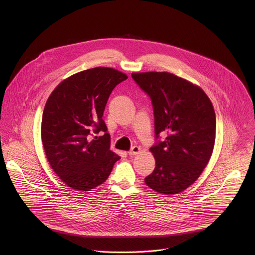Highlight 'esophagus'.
I'll return each instance as SVG.
<instances>
[{
	"mask_svg": "<svg viewBox=\"0 0 255 255\" xmlns=\"http://www.w3.org/2000/svg\"><path fill=\"white\" fill-rule=\"evenodd\" d=\"M140 152V148L138 146H132L131 149L128 151V155L129 156H133V155H136Z\"/></svg>",
	"mask_w": 255,
	"mask_h": 255,
	"instance_id": "1",
	"label": "esophagus"
}]
</instances>
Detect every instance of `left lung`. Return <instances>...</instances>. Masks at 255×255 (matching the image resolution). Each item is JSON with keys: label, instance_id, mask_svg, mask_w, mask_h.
Instances as JSON below:
<instances>
[{"label": "left lung", "instance_id": "left-lung-1", "mask_svg": "<svg viewBox=\"0 0 255 255\" xmlns=\"http://www.w3.org/2000/svg\"><path fill=\"white\" fill-rule=\"evenodd\" d=\"M149 96L154 114L155 144L150 148L156 161L145 183L164 194L179 193L195 182L211 157L216 116L204 91L169 73H131ZM165 131L167 137L159 140Z\"/></svg>", "mask_w": 255, "mask_h": 255}]
</instances>
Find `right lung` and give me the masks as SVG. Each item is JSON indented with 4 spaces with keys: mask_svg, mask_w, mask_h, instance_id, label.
I'll list each match as a JSON object with an SVG mask.
<instances>
[{
    "mask_svg": "<svg viewBox=\"0 0 255 255\" xmlns=\"http://www.w3.org/2000/svg\"><path fill=\"white\" fill-rule=\"evenodd\" d=\"M127 78L110 68L86 70L65 79L48 98L42 143L52 169L70 187L89 190L102 184L121 159L110 150L102 117L113 89ZM101 131L105 134L97 137Z\"/></svg>",
    "mask_w": 255,
    "mask_h": 255,
    "instance_id": "right-lung-1",
    "label": "right lung"
}]
</instances>
